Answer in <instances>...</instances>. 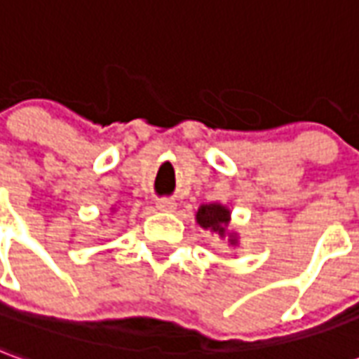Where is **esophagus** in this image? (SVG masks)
I'll return each instance as SVG.
<instances>
[{"label": "esophagus", "instance_id": "obj_1", "mask_svg": "<svg viewBox=\"0 0 359 359\" xmlns=\"http://www.w3.org/2000/svg\"><path fill=\"white\" fill-rule=\"evenodd\" d=\"M156 209L158 211H174L175 209V201H172V199H168V197H162V199H158L156 201Z\"/></svg>", "mask_w": 359, "mask_h": 359}]
</instances>
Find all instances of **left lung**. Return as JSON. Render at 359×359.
Returning <instances> with one entry per match:
<instances>
[{
	"instance_id": "1",
	"label": "left lung",
	"mask_w": 359,
	"mask_h": 359,
	"mask_svg": "<svg viewBox=\"0 0 359 359\" xmlns=\"http://www.w3.org/2000/svg\"><path fill=\"white\" fill-rule=\"evenodd\" d=\"M229 209H224L222 205H201L197 211V222L203 229H211L212 232H219L224 236V229L229 224ZM234 238H231V244H234Z\"/></svg>"
}]
</instances>
